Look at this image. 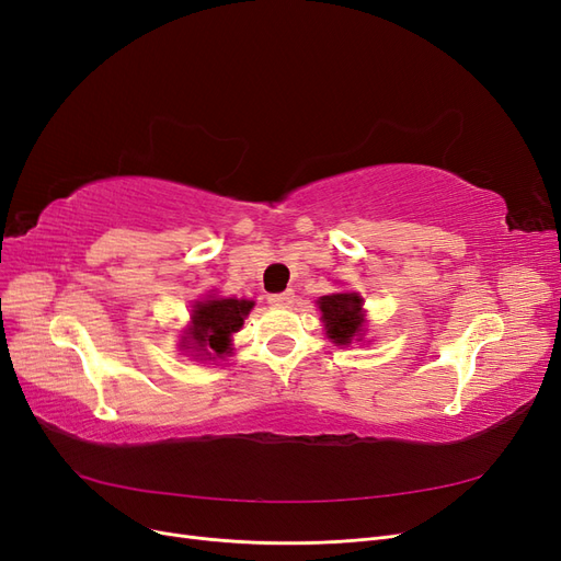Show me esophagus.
<instances>
[{"label":"esophagus","mask_w":561,"mask_h":561,"mask_svg":"<svg viewBox=\"0 0 561 561\" xmlns=\"http://www.w3.org/2000/svg\"><path fill=\"white\" fill-rule=\"evenodd\" d=\"M293 301H295V293L293 290L268 295V304H274V307H290Z\"/></svg>","instance_id":"esophagus-1"}]
</instances>
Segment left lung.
Listing matches in <instances>:
<instances>
[{
  "label": "left lung",
  "mask_w": 561,
  "mask_h": 561,
  "mask_svg": "<svg viewBox=\"0 0 561 561\" xmlns=\"http://www.w3.org/2000/svg\"><path fill=\"white\" fill-rule=\"evenodd\" d=\"M328 336L334 344L346 346L363 330V297L355 293H339L318 299Z\"/></svg>",
  "instance_id": "1"
}]
</instances>
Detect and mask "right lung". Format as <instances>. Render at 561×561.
I'll list each match as a JSON object with an SVG mask.
<instances>
[{"label":"right lung","mask_w":561,"mask_h":561,"mask_svg":"<svg viewBox=\"0 0 561 561\" xmlns=\"http://www.w3.org/2000/svg\"><path fill=\"white\" fill-rule=\"evenodd\" d=\"M254 307L248 299H210L198 301L192 313V339L201 351L215 358L229 353V339L239 332L243 318Z\"/></svg>","instance_id":"1"}]
</instances>
